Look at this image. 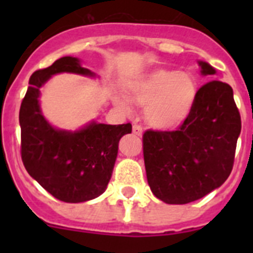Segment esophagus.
I'll return each instance as SVG.
<instances>
[{"label":"esophagus","mask_w":253,"mask_h":253,"mask_svg":"<svg viewBox=\"0 0 253 253\" xmlns=\"http://www.w3.org/2000/svg\"><path fill=\"white\" fill-rule=\"evenodd\" d=\"M132 132L135 135H142L143 134V127L140 125H134L132 126Z\"/></svg>","instance_id":"34e87169"}]
</instances>
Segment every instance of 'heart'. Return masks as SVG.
I'll return each mask as SVG.
<instances>
[{
	"label": "heart",
	"mask_w": 253,
	"mask_h": 253,
	"mask_svg": "<svg viewBox=\"0 0 253 253\" xmlns=\"http://www.w3.org/2000/svg\"><path fill=\"white\" fill-rule=\"evenodd\" d=\"M196 93V81L189 73L158 71L132 91V99L139 106L147 107L146 118L152 126L173 128L189 115ZM117 103L123 110H130L123 97H118Z\"/></svg>",
	"instance_id": "b5f03b06"
}]
</instances>
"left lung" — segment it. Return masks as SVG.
<instances>
[{
	"instance_id": "obj_1",
	"label": "left lung",
	"mask_w": 253,
	"mask_h": 253,
	"mask_svg": "<svg viewBox=\"0 0 253 253\" xmlns=\"http://www.w3.org/2000/svg\"><path fill=\"white\" fill-rule=\"evenodd\" d=\"M201 72L214 75L200 61ZM242 130L232 87L211 80L197 90L192 110L172 131L147 130L143 156L147 181L159 200L169 205L197 201L219 188L234 167Z\"/></svg>"
}]
</instances>
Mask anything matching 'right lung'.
I'll return each instance as SVG.
<instances>
[{
	"mask_svg": "<svg viewBox=\"0 0 253 253\" xmlns=\"http://www.w3.org/2000/svg\"><path fill=\"white\" fill-rule=\"evenodd\" d=\"M61 72L94 76L72 56L61 57L31 75L19 110L21 156L26 170L42 188L56 200L77 204L97 198L106 190L119 139L130 134L132 126L93 122L75 132L53 128L42 115L38 98L42 85Z\"/></svg>",
	"mask_w": 253,
	"mask_h": 253,
	"instance_id": "1",
	"label": "right lung"
}]
</instances>
